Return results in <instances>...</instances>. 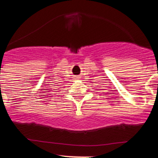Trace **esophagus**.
<instances>
[{
	"mask_svg": "<svg viewBox=\"0 0 158 158\" xmlns=\"http://www.w3.org/2000/svg\"><path fill=\"white\" fill-rule=\"evenodd\" d=\"M75 79H79V78L78 76H75Z\"/></svg>",
	"mask_w": 158,
	"mask_h": 158,
	"instance_id": "1",
	"label": "esophagus"
}]
</instances>
